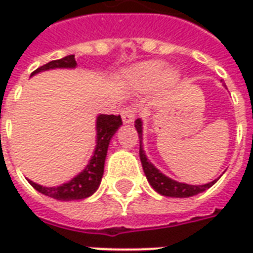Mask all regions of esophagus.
I'll use <instances>...</instances> for the list:
<instances>
[{"label": "esophagus", "mask_w": 253, "mask_h": 253, "mask_svg": "<svg viewBox=\"0 0 253 253\" xmlns=\"http://www.w3.org/2000/svg\"><path fill=\"white\" fill-rule=\"evenodd\" d=\"M121 115L123 123L130 125V123H132L134 119H135V110L131 108V107H127V108H123V110L121 111Z\"/></svg>", "instance_id": "obj_1"}]
</instances>
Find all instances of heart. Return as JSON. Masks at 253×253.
<instances>
[{
	"label": "heart",
	"mask_w": 253,
	"mask_h": 253,
	"mask_svg": "<svg viewBox=\"0 0 253 253\" xmlns=\"http://www.w3.org/2000/svg\"><path fill=\"white\" fill-rule=\"evenodd\" d=\"M165 62L152 59L145 62L138 63L134 67V76L138 80V83L143 86H152L156 83H161L163 85H173L179 81V73L173 69H166Z\"/></svg>",
	"instance_id": "b5f03b06"
}]
</instances>
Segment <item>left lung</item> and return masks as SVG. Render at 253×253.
<instances>
[{"instance_id": "obj_1", "label": "left lung", "mask_w": 253, "mask_h": 253, "mask_svg": "<svg viewBox=\"0 0 253 253\" xmlns=\"http://www.w3.org/2000/svg\"><path fill=\"white\" fill-rule=\"evenodd\" d=\"M135 128H137L138 135H139V159L142 163V168L149 184L153 187L154 191H157L160 195L170 196V198H190V196L198 195L207 188H210L212 184L217 183L218 179L210 181L207 184L202 186H192V184H186V183H179V181L170 179L164 173H161L156 167H154L146 157V154L143 152L142 145V121L137 119L135 121Z\"/></svg>"}]
</instances>
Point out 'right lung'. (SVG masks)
I'll return each mask as SVG.
<instances>
[{
    "mask_svg": "<svg viewBox=\"0 0 253 253\" xmlns=\"http://www.w3.org/2000/svg\"><path fill=\"white\" fill-rule=\"evenodd\" d=\"M77 66V62L74 59V55H67L62 59L51 61V62L43 65L39 69H36L34 74L44 72V70H52V69H74ZM122 126L121 115H104L100 114L96 119V148H94L93 156L89 160L88 165L84 168L83 172H80L77 176H74L72 180L63 183L58 187H43L36 184L32 180L30 184L36 191H39L43 195L54 198L57 201H80L85 199L88 196L93 195L96 190L99 188L101 183V177L104 173V163L107 157V150L111 142V138L118 131V128Z\"/></svg>",
    "mask_w": 253,
    "mask_h": 253,
    "instance_id": "right-lung-1",
    "label": "right lung"
}]
</instances>
